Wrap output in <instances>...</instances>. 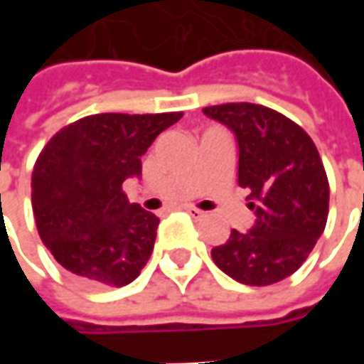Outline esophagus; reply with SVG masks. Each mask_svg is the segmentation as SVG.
<instances>
[{
    "label": "esophagus",
    "mask_w": 364,
    "mask_h": 364,
    "mask_svg": "<svg viewBox=\"0 0 364 364\" xmlns=\"http://www.w3.org/2000/svg\"><path fill=\"white\" fill-rule=\"evenodd\" d=\"M185 210H187L193 218H203V216H206L205 210H200L197 206H185Z\"/></svg>",
    "instance_id": "obj_1"
}]
</instances>
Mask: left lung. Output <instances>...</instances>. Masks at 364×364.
Masks as SVG:
<instances>
[{"label": "left lung", "mask_w": 364, "mask_h": 364, "mask_svg": "<svg viewBox=\"0 0 364 364\" xmlns=\"http://www.w3.org/2000/svg\"><path fill=\"white\" fill-rule=\"evenodd\" d=\"M208 119L236 134L237 183L250 191L255 224L232 230L213 261L234 281L267 287L294 273L323 234L329 183L312 138L269 107L226 103L205 107Z\"/></svg>", "instance_id": "obj_1"}]
</instances>
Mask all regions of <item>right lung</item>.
I'll use <instances>...</instances> for the list:
<instances>
[{"label": "right lung", "instance_id": "obj_1", "mask_svg": "<svg viewBox=\"0 0 364 364\" xmlns=\"http://www.w3.org/2000/svg\"><path fill=\"white\" fill-rule=\"evenodd\" d=\"M183 112L91 114L52 136L33 171L43 244L85 287H124L150 259L159 218L128 203L122 183Z\"/></svg>", "mask_w": 364, "mask_h": 364}]
</instances>
